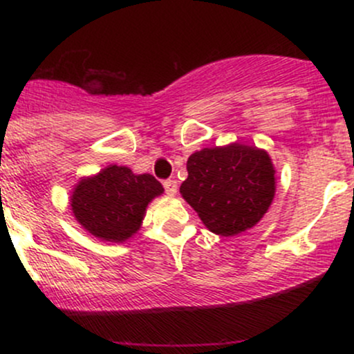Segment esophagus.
<instances>
[{"label":"esophagus","instance_id":"1","mask_svg":"<svg viewBox=\"0 0 354 354\" xmlns=\"http://www.w3.org/2000/svg\"><path fill=\"white\" fill-rule=\"evenodd\" d=\"M163 186H165L166 194H169V196H173V194H176L178 185H176V181H174V180H166V181L163 183Z\"/></svg>","mask_w":354,"mask_h":354}]
</instances>
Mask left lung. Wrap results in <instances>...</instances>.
<instances>
[{"label":"left lung","mask_w":354,"mask_h":354,"mask_svg":"<svg viewBox=\"0 0 354 354\" xmlns=\"http://www.w3.org/2000/svg\"><path fill=\"white\" fill-rule=\"evenodd\" d=\"M181 194L205 226L221 236L253 228L274 198V168L263 149L205 148L188 158Z\"/></svg>","instance_id":"8db88e82"}]
</instances>
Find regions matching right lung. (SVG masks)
I'll return each mask as SVG.
<instances>
[{
	"label": "right lung",
	"mask_w": 354,
	"mask_h": 354,
	"mask_svg": "<svg viewBox=\"0 0 354 354\" xmlns=\"http://www.w3.org/2000/svg\"><path fill=\"white\" fill-rule=\"evenodd\" d=\"M153 174L111 165L73 191V213L84 230L106 241H126L140 230L148 203L163 193Z\"/></svg>",
	"instance_id": "add662e5"
}]
</instances>
